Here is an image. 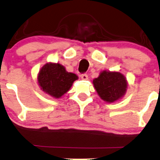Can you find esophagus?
Listing matches in <instances>:
<instances>
[{
	"label": "esophagus",
	"mask_w": 160,
	"mask_h": 160,
	"mask_svg": "<svg viewBox=\"0 0 160 160\" xmlns=\"http://www.w3.org/2000/svg\"><path fill=\"white\" fill-rule=\"evenodd\" d=\"M80 77H81V79L83 80H88V76L87 75V74H82V75L80 76Z\"/></svg>",
	"instance_id": "obj_1"
}]
</instances>
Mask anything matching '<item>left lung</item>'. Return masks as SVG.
Instances as JSON below:
<instances>
[{"mask_svg": "<svg viewBox=\"0 0 160 160\" xmlns=\"http://www.w3.org/2000/svg\"><path fill=\"white\" fill-rule=\"evenodd\" d=\"M93 85L103 101L114 103L125 96L128 83L125 76L118 71L103 70L98 77L93 79Z\"/></svg>", "mask_w": 160, "mask_h": 160, "instance_id": "8db88e82", "label": "left lung"}]
</instances>
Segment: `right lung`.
I'll return each instance as SVG.
<instances>
[{
	"label": "right lung",
	"instance_id": "obj_1",
	"mask_svg": "<svg viewBox=\"0 0 160 160\" xmlns=\"http://www.w3.org/2000/svg\"><path fill=\"white\" fill-rule=\"evenodd\" d=\"M78 80L73 72H69L59 62H47L39 70L37 82L44 93L54 98H61L70 90L72 83Z\"/></svg>",
	"mask_w": 160,
	"mask_h": 160
}]
</instances>
